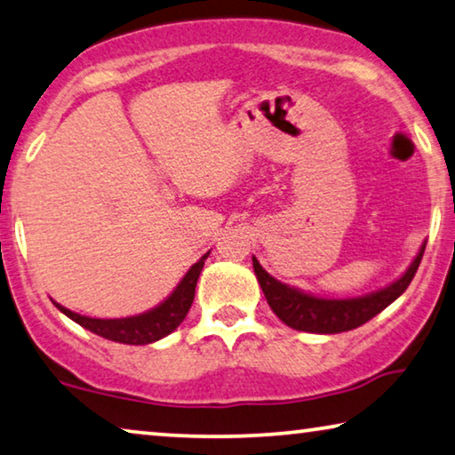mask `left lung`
I'll use <instances>...</instances> for the list:
<instances>
[{"mask_svg": "<svg viewBox=\"0 0 455 455\" xmlns=\"http://www.w3.org/2000/svg\"><path fill=\"white\" fill-rule=\"evenodd\" d=\"M425 244L411 263L405 275L396 279L385 290L377 293L364 295L356 299H320L314 295L293 290V287L281 283L275 277H271L257 259L253 257V269L259 279V285L265 293L267 304L271 306L281 322L287 326L301 331H314V334H338V331H348L363 326L374 315L383 312L387 306H391L399 295L407 290L413 281L419 263L423 259Z\"/></svg>", "mask_w": 455, "mask_h": 455, "instance_id": "8db88e82", "label": "left lung"}]
</instances>
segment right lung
<instances>
[{"label": "right lung", "instance_id": "obj_1", "mask_svg": "<svg viewBox=\"0 0 455 455\" xmlns=\"http://www.w3.org/2000/svg\"><path fill=\"white\" fill-rule=\"evenodd\" d=\"M208 253L200 259L198 263L190 267V271L186 273L184 279L180 281V285L164 301L162 306H157L141 315H133V318H121V320H99V318H86V315L75 314L70 309L56 304L64 315H68L70 320L81 323L83 328L91 330L92 334L103 336L107 340L121 342V344H149L160 340V338L168 336L170 331H174L182 320L188 314V309L194 301V290H196V281L200 277L202 267H204V259Z\"/></svg>", "mask_w": 455, "mask_h": 455}]
</instances>
